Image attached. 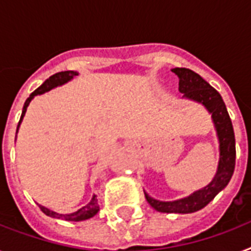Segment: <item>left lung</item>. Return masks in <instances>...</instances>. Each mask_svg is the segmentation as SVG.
<instances>
[{"label": "left lung", "instance_id": "8db88e82", "mask_svg": "<svg viewBox=\"0 0 251 251\" xmlns=\"http://www.w3.org/2000/svg\"><path fill=\"white\" fill-rule=\"evenodd\" d=\"M172 72L178 76V91L183 94V98L201 102L211 113L218 134L219 150H220L218 171L214 179L207 186L194 191L186 198L172 201V202H163L153 199L147 193H145V195L151 207L159 212L191 214L206 207L230 181L236 165V141H234L233 126L229 114L218 91L190 69L176 68L172 69Z\"/></svg>", "mask_w": 251, "mask_h": 251}]
</instances>
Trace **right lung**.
Masks as SVG:
<instances>
[{
    "instance_id": "obj_1",
    "label": "right lung",
    "mask_w": 251,
    "mask_h": 251,
    "mask_svg": "<svg viewBox=\"0 0 251 251\" xmlns=\"http://www.w3.org/2000/svg\"><path fill=\"white\" fill-rule=\"evenodd\" d=\"M75 75H78V73L72 72V70H69V72L56 73V74H53L52 76H49L48 79L45 80L44 83L41 84L37 90L33 91L32 94L29 95V98L27 99L25 102V106H23V110H22L21 120H19V122H18L17 133H18V129H19V126H21L22 120H23V117H25L27 106L29 105L31 100H32L36 95L44 94V92H48V91H50L52 88H54V87L62 86V84L68 83L69 80H72ZM40 208L41 211L47 215V216H50V218H56V219H62V220H68V222H82V220H87V219L92 218V216H95V215L99 212V204H98V199H96V195H94V197L91 198V201L87 203L86 206L79 208V210L75 211V212H73V214H57V212L49 210V208H47V207L44 206H40Z\"/></svg>"
}]
</instances>
